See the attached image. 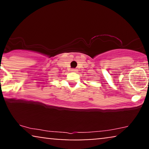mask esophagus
<instances>
[{
	"label": "esophagus",
	"mask_w": 149,
	"mask_h": 149,
	"mask_svg": "<svg viewBox=\"0 0 149 149\" xmlns=\"http://www.w3.org/2000/svg\"><path fill=\"white\" fill-rule=\"evenodd\" d=\"M71 71H72V72H77V69H76V68H72V69H71Z\"/></svg>",
	"instance_id": "obj_1"
}]
</instances>
